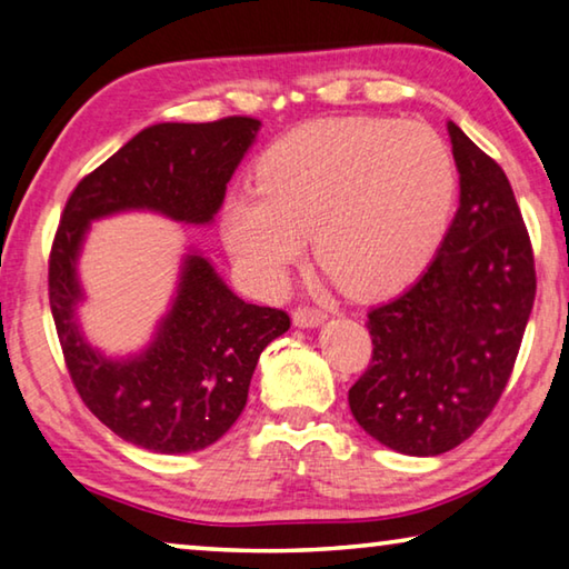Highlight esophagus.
<instances>
[{
  "label": "esophagus",
  "instance_id": "1",
  "mask_svg": "<svg viewBox=\"0 0 569 569\" xmlns=\"http://www.w3.org/2000/svg\"><path fill=\"white\" fill-rule=\"evenodd\" d=\"M327 321L321 311L317 309H296L293 311V323L301 329H313V327H321V323Z\"/></svg>",
  "mask_w": 569,
  "mask_h": 569
}]
</instances>
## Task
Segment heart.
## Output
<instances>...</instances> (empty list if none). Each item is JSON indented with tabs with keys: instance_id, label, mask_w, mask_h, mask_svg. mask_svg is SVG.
<instances>
[{
	"instance_id": "b5f03b06",
	"label": "heart",
	"mask_w": 569,
	"mask_h": 569,
	"mask_svg": "<svg viewBox=\"0 0 569 569\" xmlns=\"http://www.w3.org/2000/svg\"><path fill=\"white\" fill-rule=\"evenodd\" d=\"M456 189L453 154L426 123L319 121L260 157L258 192L230 197L222 236L266 293L288 283L313 236L319 263L349 293L382 296L428 266Z\"/></svg>"
}]
</instances>
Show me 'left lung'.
I'll use <instances>...</instances> for the list:
<instances>
[{
    "mask_svg": "<svg viewBox=\"0 0 569 569\" xmlns=\"http://www.w3.org/2000/svg\"><path fill=\"white\" fill-rule=\"evenodd\" d=\"M461 182L426 273L369 311L372 362L351 385L355 420L405 456H440L489 418L517 362L537 276L503 169L448 121Z\"/></svg>",
    "mask_w": 569,
    "mask_h": 569,
    "instance_id": "obj_1",
    "label": "left lung"
}]
</instances>
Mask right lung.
I'll return each mask as SVG.
<instances>
[{
    "mask_svg": "<svg viewBox=\"0 0 569 569\" xmlns=\"http://www.w3.org/2000/svg\"><path fill=\"white\" fill-rule=\"evenodd\" d=\"M258 131L260 121L248 116L149 126L80 179L60 218L50 252V309L68 372L108 430L151 453H194L220 440L246 408L260 351L291 319L242 301L210 258L189 248L149 345L126 357L103 355L80 329V252L90 222L121 212L212 224Z\"/></svg>",
    "mask_w": 569,
    "mask_h": 569,
    "instance_id": "add662e5",
    "label": "right lung"
}]
</instances>
